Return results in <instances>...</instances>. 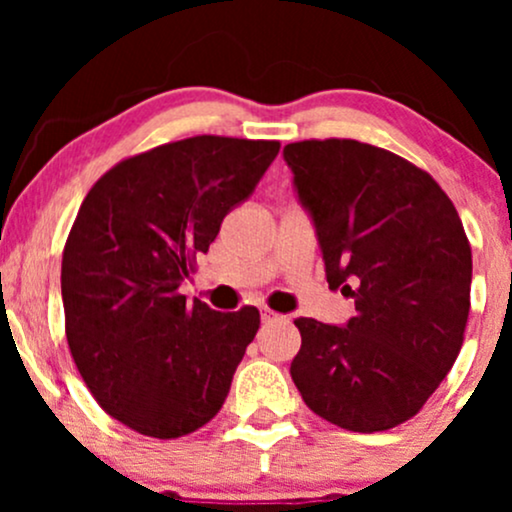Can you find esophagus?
<instances>
[{"mask_svg":"<svg viewBox=\"0 0 512 512\" xmlns=\"http://www.w3.org/2000/svg\"><path fill=\"white\" fill-rule=\"evenodd\" d=\"M276 320H281L279 313H274V310H269V308L262 310V322H264V325H269V322H276Z\"/></svg>","mask_w":512,"mask_h":512,"instance_id":"esophagus-1","label":"esophagus"}]
</instances>
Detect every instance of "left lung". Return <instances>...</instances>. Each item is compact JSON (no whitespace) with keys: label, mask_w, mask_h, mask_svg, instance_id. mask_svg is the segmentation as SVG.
<instances>
[{"label":"left lung","mask_w":512,"mask_h":512,"mask_svg":"<svg viewBox=\"0 0 512 512\" xmlns=\"http://www.w3.org/2000/svg\"><path fill=\"white\" fill-rule=\"evenodd\" d=\"M315 221L327 284L356 303L346 327L296 317L303 402L354 433L395 428L438 390L464 342L472 248L426 170L356 139L284 146Z\"/></svg>","instance_id":"1"}]
</instances>
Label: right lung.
Instances as JSON below:
<instances>
[{"mask_svg": "<svg viewBox=\"0 0 512 512\" xmlns=\"http://www.w3.org/2000/svg\"><path fill=\"white\" fill-rule=\"evenodd\" d=\"M279 142L199 134L115 163L88 190L62 252L64 332L93 399L151 438L209 424L260 330L180 284L250 197Z\"/></svg>", "mask_w": 512, "mask_h": 512, "instance_id": "obj_1", "label": "right lung"}]
</instances>
